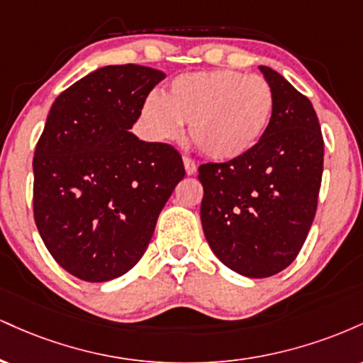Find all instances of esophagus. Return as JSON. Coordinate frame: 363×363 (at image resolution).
<instances>
[{
    "label": "esophagus",
    "mask_w": 363,
    "mask_h": 363,
    "mask_svg": "<svg viewBox=\"0 0 363 363\" xmlns=\"http://www.w3.org/2000/svg\"><path fill=\"white\" fill-rule=\"evenodd\" d=\"M184 169H186L187 176H193V174H196V170H198V165H196V162L193 160V158L184 157Z\"/></svg>",
    "instance_id": "obj_1"
}]
</instances>
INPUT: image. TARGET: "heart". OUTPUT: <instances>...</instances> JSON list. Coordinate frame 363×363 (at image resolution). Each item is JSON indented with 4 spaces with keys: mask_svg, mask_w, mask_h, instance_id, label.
<instances>
[{
    "mask_svg": "<svg viewBox=\"0 0 363 363\" xmlns=\"http://www.w3.org/2000/svg\"><path fill=\"white\" fill-rule=\"evenodd\" d=\"M274 112L264 78L234 69L186 73L170 82L164 97L150 94L140 107L148 138L172 141L189 124L196 148L215 160H235L264 138Z\"/></svg>",
    "mask_w": 363,
    "mask_h": 363,
    "instance_id": "b5f03b06",
    "label": "heart"
}]
</instances>
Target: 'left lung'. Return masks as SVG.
Returning a JSON list of instances; mask_svg holds the SVG:
<instances>
[{"label": "left lung", "mask_w": 363, "mask_h": 363, "mask_svg": "<svg viewBox=\"0 0 363 363\" xmlns=\"http://www.w3.org/2000/svg\"><path fill=\"white\" fill-rule=\"evenodd\" d=\"M274 95L261 143L235 160L199 165L203 232L225 266L249 278L280 273L297 257L318 210L324 140L306 95L259 66Z\"/></svg>", "instance_id": "8db88e82"}]
</instances>
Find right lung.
I'll return each instance as SVG.
<instances>
[{"instance_id": "right-lung-1", "label": "right lung", "mask_w": 363, "mask_h": 363, "mask_svg": "<svg viewBox=\"0 0 363 363\" xmlns=\"http://www.w3.org/2000/svg\"><path fill=\"white\" fill-rule=\"evenodd\" d=\"M165 74L104 66L57 95L34 153V220L61 268L80 280L118 278L141 259L184 177L172 145L129 129Z\"/></svg>"}]
</instances>
